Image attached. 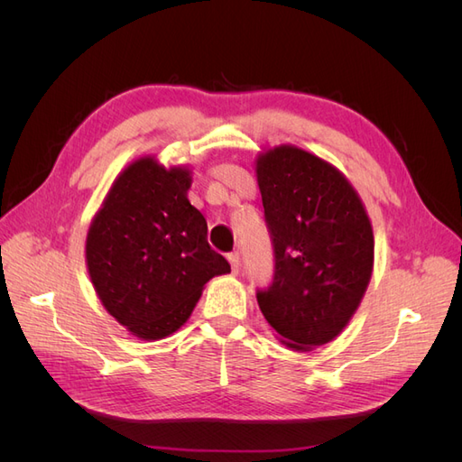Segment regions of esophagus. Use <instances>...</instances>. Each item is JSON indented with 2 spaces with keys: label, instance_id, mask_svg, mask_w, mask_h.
<instances>
[{
  "label": "esophagus",
  "instance_id": "1",
  "mask_svg": "<svg viewBox=\"0 0 462 462\" xmlns=\"http://www.w3.org/2000/svg\"><path fill=\"white\" fill-rule=\"evenodd\" d=\"M227 260H229V263H231V270H233V273L239 272V268H241V256H239V253H231V254H227Z\"/></svg>",
  "mask_w": 462,
  "mask_h": 462
}]
</instances>
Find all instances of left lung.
<instances>
[{"label": "left lung", "instance_id": "8db88e82", "mask_svg": "<svg viewBox=\"0 0 462 462\" xmlns=\"http://www.w3.org/2000/svg\"><path fill=\"white\" fill-rule=\"evenodd\" d=\"M275 273L258 306L292 351L333 341L362 302L374 270V231L348 179L316 153L282 144L256 158Z\"/></svg>", "mask_w": 462, "mask_h": 462}]
</instances>
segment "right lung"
<instances>
[{
  "mask_svg": "<svg viewBox=\"0 0 462 462\" xmlns=\"http://www.w3.org/2000/svg\"><path fill=\"white\" fill-rule=\"evenodd\" d=\"M190 185V167L138 158L117 175L87 233L97 299L143 341L185 326L204 285L231 272L208 245V223L187 199Z\"/></svg>",
  "mask_w": 462,
  "mask_h": 462,
  "instance_id": "add662e5",
  "label": "right lung"
}]
</instances>
